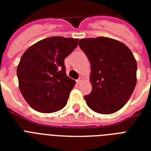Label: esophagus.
Wrapping results in <instances>:
<instances>
[{"label": "esophagus", "instance_id": "34e87169", "mask_svg": "<svg viewBox=\"0 0 151 151\" xmlns=\"http://www.w3.org/2000/svg\"><path fill=\"white\" fill-rule=\"evenodd\" d=\"M82 81H83V78H81H81H79L78 79V80H77V84H78V85H80L81 83L82 82Z\"/></svg>", "mask_w": 151, "mask_h": 151}]
</instances>
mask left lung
<instances>
[{"instance_id": "left-lung-1", "label": "left lung", "mask_w": 151, "mask_h": 151, "mask_svg": "<svg viewBox=\"0 0 151 151\" xmlns=\"http://www.w3.org/2000/svg\"><path fill=\"white\" fill-rule=\"evenodd\" d=\"M79 47L91 63L92 90L85 96L90 109L110 114L124 106L136 85L137 63L131 50L114 39H81Z\"/></svg>"}]
</instances>
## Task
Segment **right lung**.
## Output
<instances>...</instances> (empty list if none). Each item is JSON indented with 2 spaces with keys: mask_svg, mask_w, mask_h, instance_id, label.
Segmentation results:
<instances>
[{
  "mask_svg": "<svg viewBox=\"0 0 151 151\" xmlns=\"http://www.w3.org/2000/svg\"><path fill=\"white\" fill-rule=\"evenodd\" d=\"M79 39L52 37L30 46L17 67L19 90L34 110L56 112L66 105L75 81L66 75L64 59Z\"/></svg>",
  "mask_w": 151,
  "mask_h": 151,
  "instance_id": "obj_1",
  "label": "right lung"
}]
</instances>
